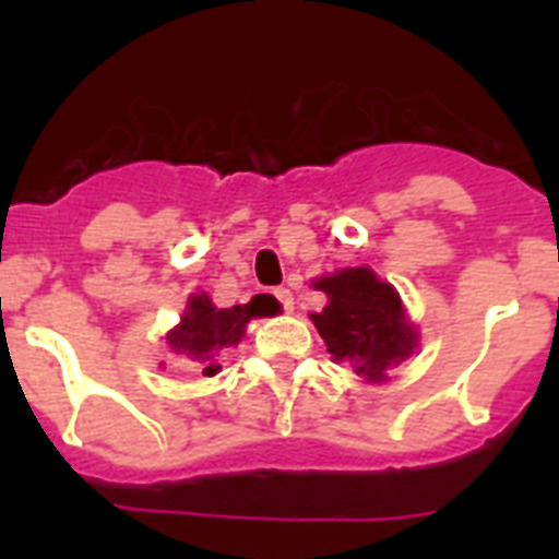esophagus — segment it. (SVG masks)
Returning <instances> with one entry per match:
<instances>
[{
  "label": "esophagus",
  "instance_id": "esophagus-1",
  "mask_svg": "<svg viewBox=\"0 0 559 559\" xmlns=\"http://www.w3.org/2000/svg\"><path fill=\"white\" fill-rule=\"evenodd\" d=\"M274 296H276V302L283 305L285 313H290V310H294V294H290L288 288H276Z\"/></svg>",
  "mask_w": 559,
  "mask_h": 559
}]
</instances>
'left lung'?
<instances>
[{"label":"left lung","instance_id":"1","mask_svg":"<svg viewBox=\"0 0 559 559\" xmlns=\"http://www.w3.org/2000/svg\"><path fill=\"white\" fill-rule=\"evenodd\" d=\"M313 288L328 294L322 313L310 316L328 353L353 364L360 378L380 383L417 349V330L406 319L400 294L380 283L372 269L335 271L319 276Z\"/></svg>","mask_w":559,"mask_h":559}]
</instances>
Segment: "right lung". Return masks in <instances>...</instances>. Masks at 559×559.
<instances>
[{
  "label": "right lung",
  "mask_w": 559,
  "mask_h": 559,
  "mask_svg": "<svg viewBox=\"0 0 559 559\" xmlns=\"http://www.w3.org/2000/svg\"><path fill=\"white\" fill-rule=\"evenodd\" d=\"M257 316H271L265 294L251 296V302L235 308H215L206 294H192L181 322L165 335V341L176 358L204 374H215L221 369V353L243 338L246 324Z\"/></svg>",
  "instance_id": "1"
}]
</instances>
